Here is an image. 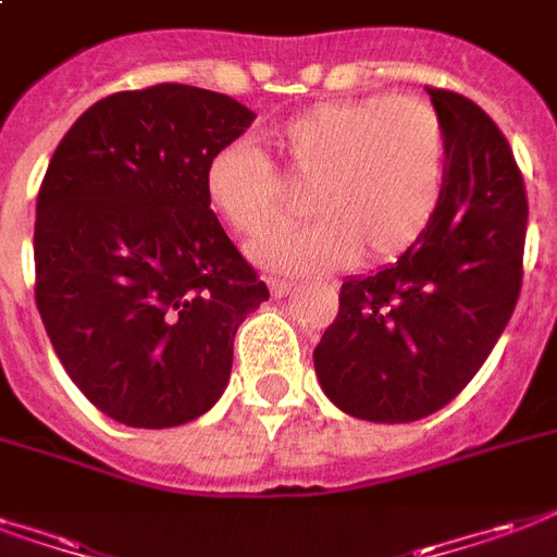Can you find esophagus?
Instances as JSON below:
<instances>
[{
	"instance_id": "obj_1",
	"label": "esophagus",
	"mask_w": 557,
	"mask_h": 557,
	"mask_svg": "<svg viewBox=\"0 0 557 557\" xmlns=\"http://www.w3.org/2000/svg\"><path fill=\"white\" fill-rule=\"evenodd\" d=\"M294 290V284L284 282V278H270V294L275 296V299H282V296H287Z\"/></svg>"
}]
</instances>
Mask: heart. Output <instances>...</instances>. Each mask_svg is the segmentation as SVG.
Masks as SVG:
<instances>
[{"mask_svg":"<svg viewBox=\"0 0 557 557\" xmlns=\"http://www.w3.org/2000/svg\"><path fill=\"white\" fill-rule=\"evenodd\" d=\"M273 146L296 182H311L305 211L252 244L273 273H323L408 252L432 225L446 182V132L417 96H363L290 116ZM205 196L240 234H261L290 211L287 187L261 146L234 140L205 164Z\"/></svg>","mask_w":557,"mask_h":557,"instance_id":"heart-1","label":"heart"}]
</instances>
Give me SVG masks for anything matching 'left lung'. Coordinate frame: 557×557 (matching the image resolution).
I'll list each match as a JSON object with an SVG mask.
<instances>
[{"instance_id":"obj_1","label":"left lung","mask_w":557,"mask_h":557,"mask_svg":"<svg viewBox=\"0 0 557 557\" xmlns=\"http://www.w3.org/2000/svg\"><path fill=\"white\" fill-rule=\"evenodd\" d=\"M429 96L446 132L437 214L399 261L343 282L313 349L325 396L358 420L413 422L453 403L520 296L529 202L511 146L467 96Z\"/></svg>"}]
</instances>
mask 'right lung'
I'll return each mask as SVG.
<instances>
[{
	"instance_id": "1",
	"label": "right lung",
	"mask_w": 557,
	"mask_h": 557,
	"mask_svg": "<svg viewBox=\"0 0 557 557\" xmlns=\"http://www.w3.org/2000/svg\"><path fill=\"white\" fill-rule=\"evenodd\" d=\"M232 96H104L37 194L35 299L66 375L111 420L170 429L223 396L234 334L270 299L205 196V164L252 125Z\"/></svg>"
}]
</instances>
